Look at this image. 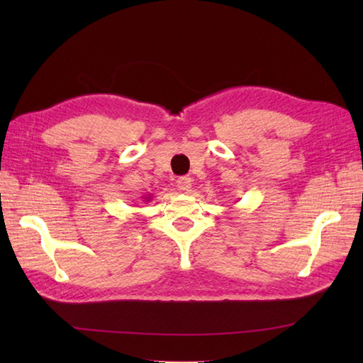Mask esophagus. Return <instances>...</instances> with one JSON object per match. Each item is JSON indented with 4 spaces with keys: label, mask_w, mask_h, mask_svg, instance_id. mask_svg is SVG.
<instances>
[{
    "label": "esophagus",
    "mask_w": 363,
    "mask_h": 363,
    "mask_svg": "<svg viewBox=\"0 0 363 363\" xmlns=\"http://www.w3.org/2000/svg\"><path fill=\"white\" fill-rule=\"evenodd\" d=\"M177 189H179L181 191H189L191 189V179L187 176H182L177 179Z\"/></svg>",
    "instance_id": "esophagus-1"
}]
</instances>
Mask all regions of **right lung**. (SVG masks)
I'll list each match as a JSON object with an SVG mask.
<instances>
[{"label": "right lung", "instance_id": "right-lung-1", "mask_svg": "<svg viewBox=\"0 0 363 363\" xmlns=\"http://www.w3.org/2000/svg\"><path fill=\"white\" fill-rule=\"evenodd\" d=\"M152 196L151 195H148V196H142V201H145V203H148L150 201V199H151Z\"/></svg>", "mask_w": 363, "mask_h": 363}]
</instances>
